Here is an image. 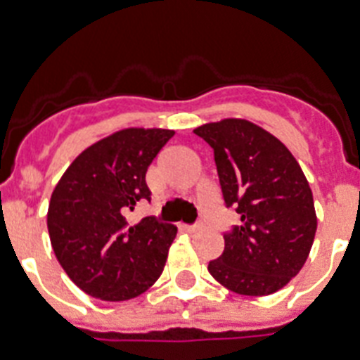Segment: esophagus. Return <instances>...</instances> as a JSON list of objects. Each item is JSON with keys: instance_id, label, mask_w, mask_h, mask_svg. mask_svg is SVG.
<instances>
[{"instance_id": "1", "label": "esophagus", "mask_w": 360, "mask_h": 360, "mask_svg": "<svg viewBox=\"0 0 360 360\" xmlns=\"http://www.w3.org/2000/svg\"><path fill=\"white\" fill-rule=\"evenodd\" d=\"M186 231H191V233H196V231L202 230V224H192V226H185Z\"/></svg>"}]
</instances>
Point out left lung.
Masks as SVG:
<instances>
[{"instance_id":"obj_1","label":"left lung","mask_w":360,"mask_h":360,"mask_svg":"<svg viewBox=\"0 0 360 360\" xmlns=\"http://www.w3.org/2000/svg\"><path fill=\"white\" fill-rule=\"evenodd\" d=\"M194 134L213 147L226 207L240 217L209 273L239 295H271L301 271L312 248L318 219L307 177L290 149L250 121L207 123Z\"/></svg>"}]
</instances>
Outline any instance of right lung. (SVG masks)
Listing matches in <instances>:
<instances>
[{"label": "right lung", "mask_w": 360, "mask_h": 360, "mask_svg": "<svg viewBox=\"0 0 360 360\" xmlns=\"http://www.w3.org/2000/svg\"><path fill=\"white\" fill-rule=\"evenodd\" d=\"M166 129H124L80 153L59 179L48 205L53 254L87 295L129 301L147 291L166 265L177 228L124 214L151 202L149 164L174 136Z\"/></svg>", "instance_id": "add662e5"}]
</instances>
